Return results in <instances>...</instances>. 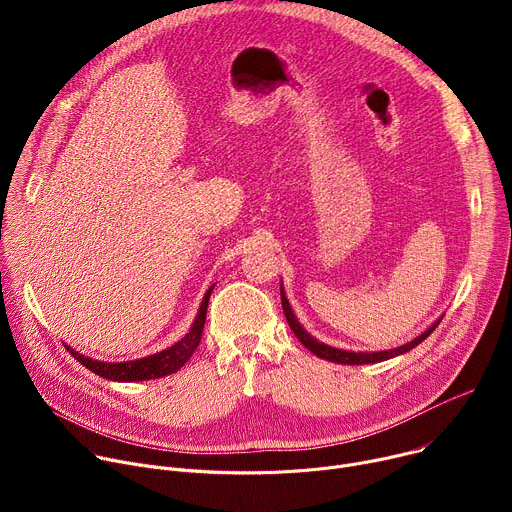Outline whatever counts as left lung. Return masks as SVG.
<instances>
[{
  "label": "left lung",
  "mask_w": 512,
  "mask_h": 512,
  "mask_svg": "<svg viewBox=\"0 0 512 512\" xmlns=\"http://www.w3.org/2000/svg\"><path fill=\"white\" fill-rule=\"evenodd\" d=\"M281 306H283V314H285V320H287V324H289V328L294 330V334H296V338L310 350V352H314L316 356H320V358H324V360H330V362H338V364H367V362H381V360H387V358H393V356H397V354H403V352H407V350H411V348H415L417 344H421L435 328H437V324H440V320H437L431 328H427L421 336H417L415 340H411L409 344H405V346H399V348H393V350H385V352H348V350H340V348H332V346H326V344H322V342H318L316 338H312L302 326H300V322L296 320V316H294V312H291V308H289V302H287V298H285V294H283V287H281Z\"/></svg>",
  "instance_id": "1"
}]
</instances>
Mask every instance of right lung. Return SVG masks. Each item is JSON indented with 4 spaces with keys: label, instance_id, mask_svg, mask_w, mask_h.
Listing matches in <instances>:
<instances>
[{
    "label": "right lung",
    "instance_id": "obj_1",
    "mask_svg": "<svg viewBox=\"0 0 512 512\" xmlns=\"http://www.w3.org/2000/svg\"><path fill=\"white\" fill-rule=\"evenodd\" d=\"M212 287L206 291V296L200 304L198 316L190 328V332L176 342L174 346L145 356L139 360H129V362H99L93 358H87L85 354H79L77 350H72L70 346H66V350L75 356L83 367H87L89 371H93L95 375L109 379V381H121V383H131V381H150V379H160L166 375L176 373L178 369L184 367V362L194 354L200 338H202V330H204V322H206V308H208V298H210Z\"/></svg>",
    "mask_w": 512,
    "mask_h": 512
}]
</instances>
